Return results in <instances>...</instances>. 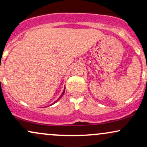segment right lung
<instances>
[{"mask_svg":"<svg viewBox=\"0 0 147 147\" xmlns=\"http://www.w3.org/2000/svg\"><path fill=\"white\" fill-rule=\"evenodd\" d=\"M65 88H64V90H63V92H62V94H61V96H59V98H58V99H57V100H55V102H54V103H55V102H56L57 101V100H59L60 99V98H61V96H63V94H64V92H65Z\"/></svg>","mask_w":147,"mask_h":147,"instance_id":"1","label":"right lung"}]
</instances>
